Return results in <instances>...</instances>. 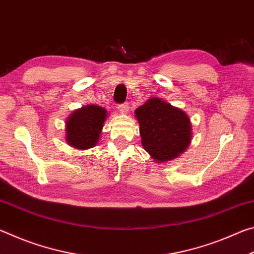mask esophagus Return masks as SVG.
I'll return each instance as SVG.
<instances>
[{
    "label": "esophagus",
    "instance_id": "obj_1",
    "mask_svg": "<svg viewBox=\"0 0 254 254\" xmlns=\"http://www.w3.org/2000/svg\"><path fill=\"white\" fill-rule=\"evenodd\" d=\"M119 111L121 112L122 114H127V112H128V104L127 103H124V104H121V105H119Z\"/></svg>",
    "mask_w": 254,
    "mask_h": 254
}]
</instances>
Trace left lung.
Returning a JSON list of instances; mask_svg holds the SVG:
<instances>
[{
  "mask_svg": "<svg viewBox=\"0 0 254 254\" xmlns=\"http://www.w3.org/2000/svg\"><path fill=\"white\" fill-rule=\"evenodd\" d=\"M134 115L140 126L142 147L156 162L173 160L190 144V119L170 103L158 97L149 98L134 111Z\"/></svg>",
  "mask_w": 254,
  "mask_h": 254,
  "instance_id": "left-lung-1",
  "label": "left lung"
}]
</instances>
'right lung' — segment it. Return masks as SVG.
<instances>
[{
    "label": "right lung",
    "mask_w": 254,
    "mask_h": 254,
    "mask_svg": "<svg viewBox=\"0 0 254 254\" xmlns=\"http://www.w3.org/2000/svg\"><path fill=\"white\" fill-rule=\"evenodd\" d=\"M107 118V111L98 105H85L72 111L65 121V140L70 147L87 150L95 147Z\"/></svg>",
    "instance_id": "add662e5"
}]
</instances>
